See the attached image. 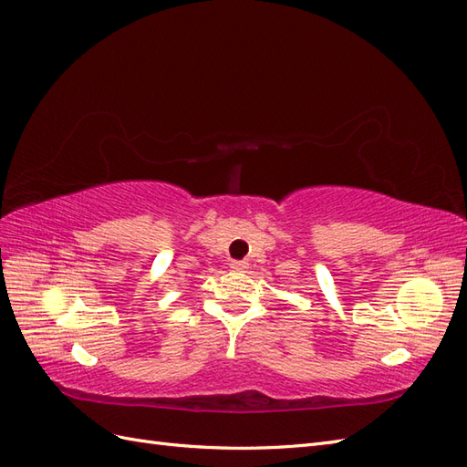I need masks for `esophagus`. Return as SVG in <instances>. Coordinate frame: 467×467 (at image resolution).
I'll use <instances>...</instances> for the list:
<instances>
[{
  "instance_id": "esophagus-1",
  "label": "esophagus",
  "mask_w": 467,
  "mask_h": 467,
  "mask_svg": "<svg viewBox=\"0 0 467 467\" xmlns=\"http://www.w3.org/2000/svg\"><path fill=\"white\" fill-rule=\"evenodd\" d=\"M231 268H233L234 272H244V270L248 268V264H246V262H241V260H234V262H231Z\"/></svg>"
}]
</instances>
